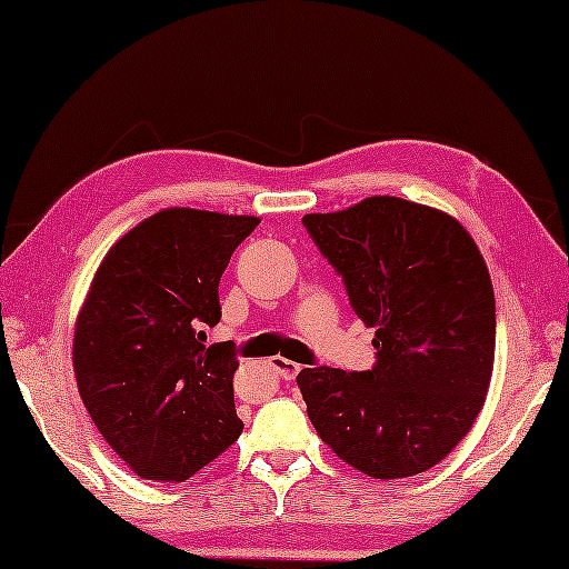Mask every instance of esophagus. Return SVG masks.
Here are the masks:
<instances>
[{
    "label": "esophagus",
    "instance_id": "esophagus-1",
    "mask_svg": "<svg viewBox=\"0 0 569 569\" xmlns=\"http://www.w3.org/2000/svg\"><path fill=\"white\" fill-rule=\"evenodd\" d=\"M271 368L277 370V376L282 380H295V376L300 372V365L292 360H284V357H274V360H271Z\"/></svg>",
    "mask_w": 569,
    "mask_h": 569
}]
</instances>
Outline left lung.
<instances>
[{
    "label": "left lung",
    "instance_id": "1",
    "mask_svg": "<svg viewBox=\"0 0 569 569\" xmlns=\"http://www.w3.org/2000/svg\"><path fill=\"white\" fill-rule=\"evenodd\" d=\"M302 224L376 329L370 370H300L310 422L372 479L432 469L471 430L492 378L495 290L477 243L453 217L396 197Z\"/></svg>",
    "mask_w": 569,
    "mask_h": 569
}]
</instances>
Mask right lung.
<instances>
[{
    "label": "right lung",
    "mask_w": 569,
    "mask_h": 569,
    "mask_svg": "<svg viewBox=\"0 0 569 569\" xmlns=\"http://www.w3.org/2000/svg\"><path fill=\"white\" fill-rule=\"evenodd\" d=\"M256 217L162 209L96 271L74 329L84 409L142 479L183 481L238 440L236 345L204 347L220 323L222 271Z\"/></svg>",
    "instance_id": "obj_1"
}]
</instances>
